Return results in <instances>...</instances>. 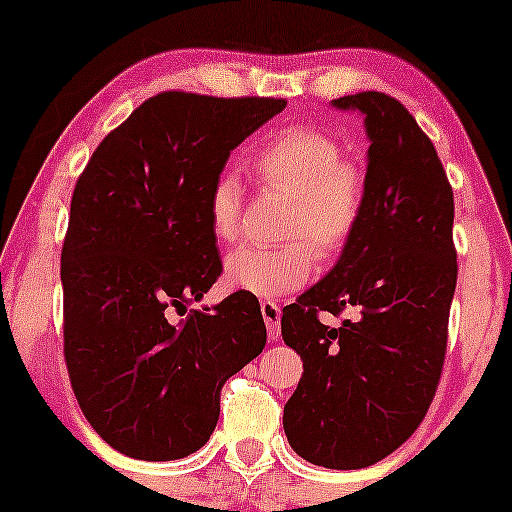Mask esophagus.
<instances>
[{"mask_svg":"<svg viewBox=\"0 0 512 512\" xmlns=\"http://www.w3.org/2000/svg\"><path fill=\"white\" fill-rule=\"evenodd\" d=\"M262 317L264 325H267L269 339H279V325H281V308L272 301H262Z\"/></svg>","mask_w":512,"mask_h":512,"instance_id":"34e87169","label":"esophagus"}]
</instances>
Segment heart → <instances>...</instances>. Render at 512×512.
I'll list each match as a JSON object with an SVG mask.
<instances>
[{"mask_svg": "<svg viewBox=\"0 0 512 512\" xmlns=\"http://www.w3.org/2000/svg\"><path fill=\"white\" fill-rule=\"evenodd\" d=\"M264 185L289 195L281 219L279 248H240L226 257V281L260 298L303 289L317 260L327 262L354 238L363 211L361 170L342 161V146L330 134L293 127L276 134L255 154ZM243 185L221 173L209 192L211 233L221 243L240 238Z\"/></svg>", "mask_w": 512, "mask_h": 512, "instance_id": "b5f03b06", "label": "heart"}]
</instances>
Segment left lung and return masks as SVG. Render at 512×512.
Here are the masks:
<instances>
[{
    "label": "left lung",
    "mask_w": 512,
    "mask_h": 512,
    "mask_svg": "<svg viewBox=\"0 0 512 512\" xmlns=\"http://www.w3.org/2000/svg\"><path fill=\"white\" fill-rule=\"evenodd\" d=\"M332 105L363 115V211L337 264L281 315V337L303 361L284 431L317 467L361 469L395 452L436 395L457 284L455 199L402 103L366 91ZM322 309L355 317L330 328Z\"/></svg>",
    "instance_id": "8db88e82"
}]
</instances>
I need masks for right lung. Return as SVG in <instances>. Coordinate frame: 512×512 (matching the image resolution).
<instances>
[{
    "mask_svg": "<svg viewBox=\"0 0 512 512\" xmlns=\"http://www.w3.org/2000/svg\"><path fill=\"white\" fill-rule=\"evenodd\" d=\"M284 108L279 98L158 93L76 180L62 248L64 358L86 421L122 455L168 462L202 448L223 383L267 344L252 293L187 305L221 274L211 185Z\"/></svg>",
    "mask_w": 512,
    "mask_h": 512,
    "instance_id": "obj_1",
    "label": "right lung"
}]
</instances>
